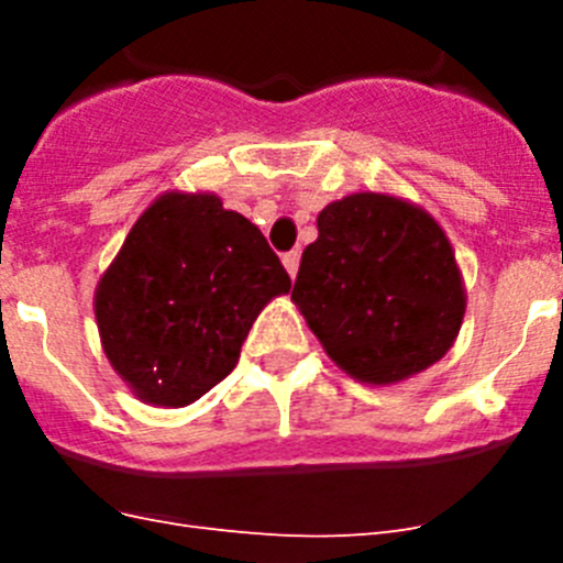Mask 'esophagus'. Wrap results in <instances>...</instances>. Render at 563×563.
Masks as SVG:
<instances>
[{"label":"esophagus","mask_w":563,"mask_h":563,"mask_svg":"<svg viewBox=\"0 0 563 563\" xmlns=\"http://www.w3.org/2000/svg\"><path fill=\"white\" fill-rule=\"evenodd\" d=\"M282 265H285V271L290 273V278H296L298 273V265H301V251H290L282 256Z\"/></svg>","instance_id":"34e87169"}]
</instances>
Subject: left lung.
<instances>
[{
  "label": "left lung",
  "instance_id": "8db88e82",
  "mask_svg": "<svg viewBox=\"0 0 563 563\" xmlns=\"http://www.w3.org/2000/svg\"><path fill=\"white\" fill-rule=\"evenodd\" d=\"M292 305L338 369L391 386L454 346L467 292L454 247L417 202L357 191L318 213Z\"/></svg>",
  "mask_w": 563,
  "mask_h": 563
}]
</instances>
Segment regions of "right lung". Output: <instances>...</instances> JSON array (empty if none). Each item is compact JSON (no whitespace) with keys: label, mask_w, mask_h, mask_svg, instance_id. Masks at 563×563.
Segmentation results:
<instances>
[{"label":"right lung","mask_w":563,"mask_h":563,"mask_svg":"<svg viewBox=\"0 0 563 563\" xmlns=\"http://www.w3.org/2000/svg\"><path fill=\"white\" fill-rule=\"evenodd\" d=\"M290 292L267 239L211 191H166L96 287L101 350L137 400L180 409L225 380L258 312Z\"/></svg>","instance_id":"obj_1"}]
</instances>
